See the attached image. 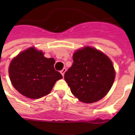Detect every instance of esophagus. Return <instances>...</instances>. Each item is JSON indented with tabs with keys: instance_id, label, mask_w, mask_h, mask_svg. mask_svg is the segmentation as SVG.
Segmentation results:
<instances>
[{
	"instance_id": "obj_1",
	"label": "esophagus",
	"mask_w": 135,
	"mask_h": 135,
	"mask_svg": "<svg viewBox=\"0 0 135 135\" xmlns=\"http://www.w3.org/2000/svg\"><path fill=\"white\" fill-rule=\"evenodd\" d=\"M66 68H64L61 71V74H62V76H64V74L66 72Z\"/></svg>"
}]
</instances>
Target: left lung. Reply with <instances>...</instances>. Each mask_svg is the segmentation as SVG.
Listing matches in <instances>:
<instances>
[{
  "instance_id": "obj_1",
  "label": "left lung",
  "mask_w": 135,
  "mask_h": 135,
  "mask_svg": "<svg viewBox=\"0 0 135 135\" xmlns=\"http://www.w3.org/2000/svg\"><path fill=\"white\" fill-rule=\"evenodd\" d=\"M73 64L64 74L71 92L80 101H98L108 93L115 79V71L109 58L90 47L76 50Z\"/></svg>"
}]
</instances>
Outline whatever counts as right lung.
<instances>
[{"label": "right lung", "mask_w": 135, "mask_h": 135, "mask_svg": "<svg viewBox=\"0 0 135 135\" xmlns=\"http://www.w3.org/2000/svg\"><path fill=\"white\" fill-rule=\"evenodd\" d=\"M55 60L47 59L34 47L19 53L9 65L12 85L29 98L37 99L50 93L57 80L63 78L54 69Z\"/></svg>", "instance_id": "obj_1"}]
</instances>
